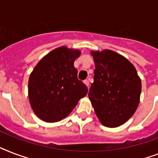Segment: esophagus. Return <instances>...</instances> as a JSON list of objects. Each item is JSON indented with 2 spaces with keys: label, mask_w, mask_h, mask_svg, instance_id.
<instances>
[{
  "label": "esophagus",
  "mask_w": 158,
  "mask_h": 158,
  "mask_svg": "<svg viewBox=\"0 0 158 158\" xmlns=\"http://www.w3.org/2000/svg\"><path fill=\"white\" fill-rule=\"evenodd\" d=\"M83 83H84V84H85L87 87H89V81H88V79H86V80H84L83 81Z\"/></svg>",
  "instance_id": "obj_1"
}]
</instances>
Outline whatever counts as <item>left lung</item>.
<instances>
[{"instance_id":"1","label":"left lung","mask_w":158,"mask_h":158,"mask_svg":"<svg viewBox=\"0 0 158 158\" xmlns=\"http://www.w3.org/2000/svg\"><path fill=\"white\" fill-rule=\"evenodd\" d=\"M94 82L88 92L101 124L117 127L132 117L139 106L141 79L131 61L110 49L91 51Z\"/></svg>"}]
</instances>
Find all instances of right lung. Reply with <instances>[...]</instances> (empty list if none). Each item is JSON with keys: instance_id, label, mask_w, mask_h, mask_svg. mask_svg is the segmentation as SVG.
Listing matches in <instances>:
<instances>
[{"instance_id": "right-lung-1", "label": "right lung", "mask_w": 158, "mask_h": 158, "mask_svg": "<svg viewBox=\"0 0 158 158\" xmlns=\"http://www.w3.org/2000/svg\"><path fill=\"white\" fill-rule=\"evenodd\" d=\"M80 54V50L61 46L35 66L28 80V98L40 119L47 123L61 121L87 95L88 87L78 79L74 66Z\"/></svg>"}]
</instances>
